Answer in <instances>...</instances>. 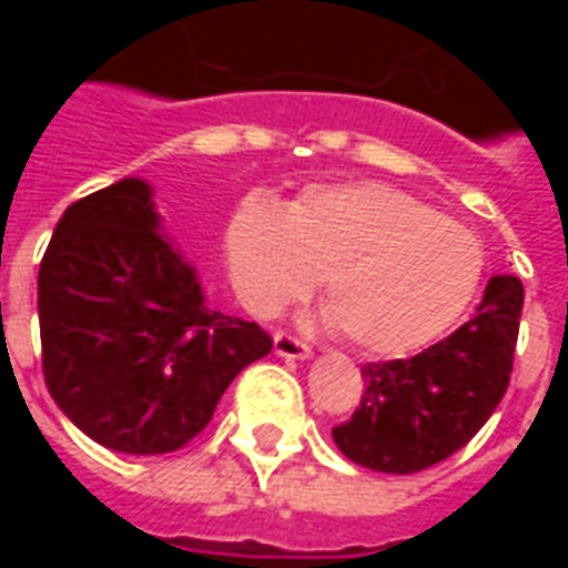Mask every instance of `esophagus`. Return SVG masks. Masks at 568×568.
I'll use <instances>...</instances> for the list:
<instances>
[{
    "instance_id": "1",
    "label": "esophagus",
    "mask_w": 568,
    "mask_h": 568,
    "mask_svg": "<svg viewBox=\"0 0 568 568\" xmlns=\"http://www.w3.org/2000/svg\"><path fill=\"white\" fill-rule=\"evenodd\" d=\"M273 353L283 358H310L313 356V353H310V346L304 344V341H297V337H292V334H285V332L273 334Z\"/></svg>"
}]
</instances>
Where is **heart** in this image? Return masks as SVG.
Returning a JSON list of instances; mask_svg holds the SVG:
<instances>
[{"label":"heart","instance_id":"1","mask_svg":"<svg viewBox=\"0 0 568 568\" xmlns=\"http://www.w3.org/2000/svg\"><path fill=\"white\" fill-rule=\"evenodd\" d=\"M222 243L243 307L273 316L322 276L325 322L374 356L435 341L484 276V248L468 227L381 182L313 185L285 210L252 194L231 212Z\"/></svg>","mask_w":568,"mask_h":568}]
</instances>
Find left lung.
<instances>
[{
    "label": "left lung",
    "mask_w": 568,
    "mask_h": 568,
    "mask_svg": "<svg viewBox=\"0 0 568 568\" xmlns=\"http://www.w3.org/2000/svg\"><path fill=\"white\" fill-rule=\"evenodd\" d=\"M520 310L524 283L499 273L450 337L414 358L362 365L356 414L332 428L337 450L371 471L414 475L465 447L508 389Z\"/></svg>",
    "instance_id": "8db88e82"
}]
</instances>
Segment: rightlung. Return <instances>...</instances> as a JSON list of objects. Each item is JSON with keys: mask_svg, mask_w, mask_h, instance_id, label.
<instances>
[{"mask_svg": "<svg viewBox=\"0 0 568 568\" xmlns=\"http://www.w3.org/2000/svg\"><path fill=\"white\" fill-rule=\"evenodd\" d=\"M151 194L130 175L75 200L39 267L48 393L88 438L133 456L185 447L273 346L261 325L206 304Z\"/></svg>", "mask_w": 568, "mask_h": 568, "instance_id": "obj_1", "label": "right lung"}]
</instances>
